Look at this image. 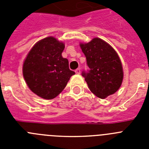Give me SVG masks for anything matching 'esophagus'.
I'll use <instances>...</instances> for the list:
<instances>
[{
  "label": "esophagus",
  "instance_id": "esophagus-1",
  "mask_svg": "<svg viewBox=\"0 0 149 149\" xmlns=\"http://www.w3.org/2000/svg\"><path fill=\"white\" fill-rule=\"evenodd\" d=\"M75 73L77 74H81V68H77L75 70Z\"/></svg>",
  "mask_w": 149,
  "mask_h": 149
}]
</instances>
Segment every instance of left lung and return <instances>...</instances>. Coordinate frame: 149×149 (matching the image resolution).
I'll return each instance as SVG.
<instances>
[{
    "label": "left lung",
    "mask_w": 149,
    "mask_h": 149,
    "mask_svg": "<svg viewBox=\"0 0 149 149\" xmlns=\"http://www.w3.org/2000/svg\"><path fill=\"white\" fill-rule=\"evenodd\" d=\"M80 46L89 68L88 72H82V76L91 92L102 99L114 94L122 85L124 75L116 51L100 38L81 43Z\"/></svg>",
    "instance_id": "obj_1"
}]
</instances>
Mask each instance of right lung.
Returning <instances> with one entry per match:
<instances>
[{
  "instance_id": "add662e5",
  "label": "right lung",
  "mask_w": 149,
  "mask_h": 149,
  "mask_svg": "<svg viewBox=\"0 0 149 149\" xmlns=\"http://www.w3.org/2000/svg\"><path fill=\"white\" fill-rule=\"evenodd\" d=\"M65 44L53 36L39 41L23 63V76L33 93L44 99H53L64 89L74 74L62 53Z\"/></svg>"
}]
</instances>
